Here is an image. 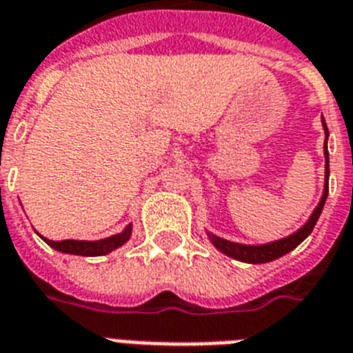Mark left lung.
<instances>
[{"label":"left lung","mask_w":353,"mask_h":353,"mask_svg":"<svg viewBox=\"0 0 353 353\" xmlns=\"http://www.w3.org/2000/svg\"><path fill=\"white\" fill-rule=\"evenodd\" d=\"M322 128H324V159H326V165H324V190H322V196H320L319 205L314 207V211L311 212V216L305 224L296 230L294 233L283 236V239H278V241L266 242V244H241V242L225 241L222 236L214 235L211 231H207V236L214 248L222 252L228 257H233L236 261H242V263H252V265H261V263H270V261H276L279 257H283L285 254H289L292 250L307 239L313 231L316 220H319L320 212L324 209V203H326L327 198V188H330V153H327V137H330V131H327V125L324 122V117H322Z\"/></svg>","instance_id":"1"}]
</instances>
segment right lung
I'll return each instance as SVG.
<instances>
[{
  "mask_svg": "<svg viewBox=\"0 0 353 353\" xmlns=\"http://www.w3.org/2000/svg\"><path fill=\"white\" fill-rule=\"evenodd\" d=\"M133 233V224H128L123 228V231L117 233V235L107 236V239H99V241H50L42 236V241L51 246L53 250H57L61 254L70 255H83V257H98V255L111 254L117 248L123 246L129 241V236Z\"/></svg>",
  "mask_w": 353,
  "mask_h": 353,
  "instance_id": "obj_1",
  "label": "right lung"
}]
</instances>
